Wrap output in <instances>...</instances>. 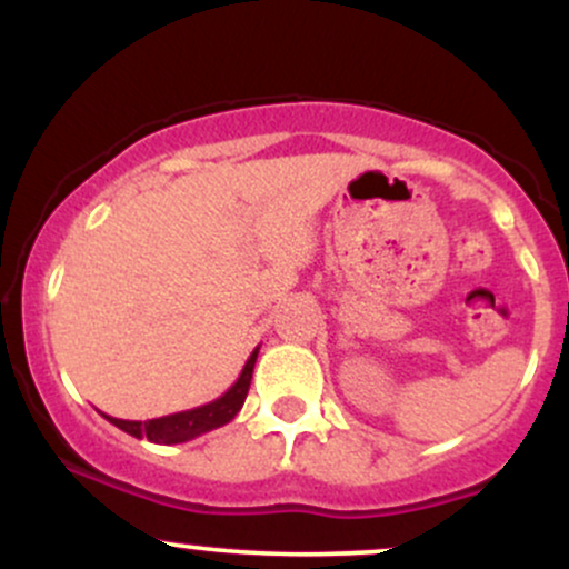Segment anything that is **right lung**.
I'll use <instances>...</instances> for the list:
<instances>
[{"mask_svg":"<svg viewBox=\"0 0 569 569\" xmlns=\"http://www.w3.org/2000/svg\"><path fill=\"white\" fill-rule=\"evenodd\" d=\"M259 348H253L251 356H248L243 371L234 380V385L227 390L224 396H219L217 401L202 403V407L187 409V411H176V415L168 417H154V420H117V417H107L112 426H117L126 433L136 436V439H149L152 443H184L198 439V436L208 433V430L227 426L234 415H238L240 407H243L248 388H251V375H253V363H257Z\"/></svg>","mask_w":569,"mask_h":569,"instance_id":"right-lung-1","label":"right lung"}]
</instances>
